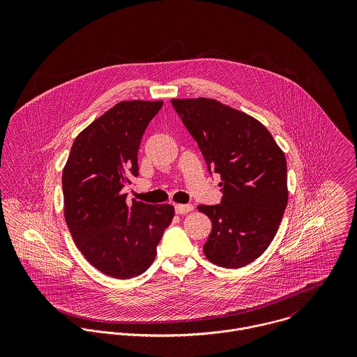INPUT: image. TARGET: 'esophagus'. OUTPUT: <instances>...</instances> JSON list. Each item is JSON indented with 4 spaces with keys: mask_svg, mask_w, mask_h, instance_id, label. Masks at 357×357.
I'll use <instances>...</instances> for the list:
<instances>
[{
    "mask_svg": "<svg viewBox=\"0 0 357 357\" xmlns=\"http://www.w3.org/2000/svg\"><path fill=\"white\" fill-rule=\"evenodd\" d=\"M174 208H176V213H177V214L183 215V214H187V213L192 211V210H194V206H192V204H176Z\"/></svg>",
    "mask_w": 357,
    "mask_h": 357,
    "instance_id": "esophagus-1",
    "label": "esophagus"
}]
</instances>
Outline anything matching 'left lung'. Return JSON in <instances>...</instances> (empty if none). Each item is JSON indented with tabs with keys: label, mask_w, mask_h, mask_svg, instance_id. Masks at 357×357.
Wrapping results in <instances>:
<instances>
[{
	"label": "left lung",
	"mask_w": 357,
	"mask_h": 357,
	"mask_svg": "<svg viewBox=\"0 0 357 357\" xmlns=\"http://www.w3.org/2000/svg\"><path fill=\"white\" fill-rule=\"evenodd\" d=\"M198 142L208 170L221 176V204H199L211 221L206 258L242 268L273 241L289 201L286 156L252 115L215 99H172Z\"/></svg>",
	"instance_id": "1"
}]
</instances>
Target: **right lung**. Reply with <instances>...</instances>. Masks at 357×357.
Here are the masks:
<instances>
[{"label": "right lung", "instance_id": "obj_1", "mask_svg": "<svg viewBox=\"0 0 357 357\" xmlns=\"http://www.w3.org/2000/svg\"><path fill=\"white\" fill-rule=\"evenodd\" d=\"M162 100L116 102L74 140L63 169L64 218L84 257L102 273L146 272L174 217L172 204H126L122 188L139 174L137 151Z\"/></svg>", "mask_w": 357, "mask_h": 357}]
</instances>
